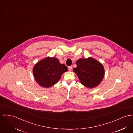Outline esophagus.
<instances>
[{
    "mask_svg": "<svg viewBox=\"0 0 133 133\" xmlns=\"http://www.w3.org/2000/svg\"><path fill=\"white\" fill-rule=\"evenodd\" d=\"M68 69H69V70L70 71H71V70H72V66H69V67H68Z\"/></svg>",
    "mask_w": 133,
    "mask_h": 133,
    "instance_id": "esophagus-1",
    "label": "esophagus"
}]
</instances>
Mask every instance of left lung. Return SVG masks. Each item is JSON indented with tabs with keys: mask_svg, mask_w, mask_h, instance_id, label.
Instances as JSON below:
<instances>
[{
	"mask_svg": "<svg viewBox=\"0 0 133 133\" xmlns=\"http://www.w3.org/2000/svg\"><path fill=\"white\" fill-rule=\"evenodd\" d=\"M77 66L74 68L81 83L88 88H95L101 83L104 76L103 65L93 58H80L76 62Z\"/></svg>",
	"mask_w": 133,
	"mask_h": 133,
	"instance_id": "obj_1",
	"label": "left lung"
}]
</instances>
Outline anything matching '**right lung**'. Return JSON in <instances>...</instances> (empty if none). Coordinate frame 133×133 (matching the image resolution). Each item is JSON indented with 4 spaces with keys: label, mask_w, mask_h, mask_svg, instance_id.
<instances>
[{
    "label": "right lung",
    "mask_w": 133,
    "mask_h": 133,
    "mask_svg": "<svg viewBox=\"0 0 133 133\" xmlns=\"http://www.w3.org/2000/svg\"><path fill=\"white\" fill-rule=\"evenodd\" d=\"M68 70L67 67L61 63L57 58L47 57L35 64L33 72L39 85L48 88L56 84Z\"/></svg>",
    "instance_id": "add662e5"
}]
</instances>
